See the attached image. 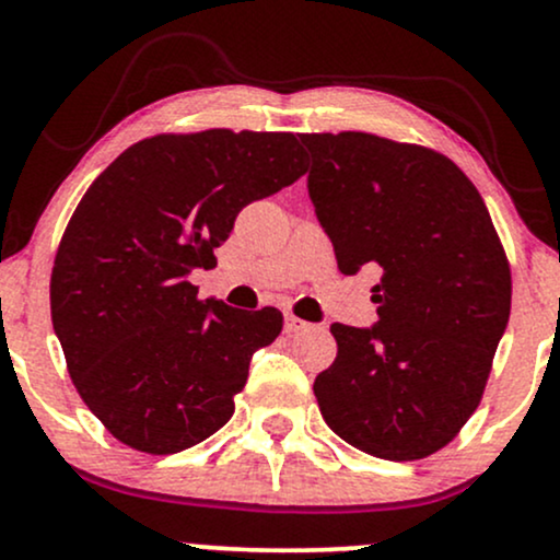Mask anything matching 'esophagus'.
Segmentation results:
<instances>
[{
    "label": "esophagus",
    "mask_w": 560,
    "mask_h": 560,
    "mask_svg": "<svg viewBox=\"0 0 560 560\" xmlns=\"http://www.w3.org/2000/svg\"><path fill=\"white\" fill-rule=\"evenodd\" d=\"M307 326H311V324H305V320H302V318L292 316V313H289V316L284 318V329H287V334H298V331H305Z\"/></svg>",
    "instance_id": "1"
}]
</instances>
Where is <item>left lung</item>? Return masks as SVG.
I'll use <instances>...</instances> for the list:
<instances>
[{
    "instance_id": "left-lung-1",
    "label": "left lung",
    "mask_w": 560,
    "mask_h": 560,
    "mask_svg": "<svg viewBox=\"0 0 560 560\" xmlns=\"http://www.w3.org/2000/svg\"><path fill=\"white\" fill-rule=\"evenodd\" d=\"M300 139L339 271L382 273L376 324H331L337 361L313 384L320 416L374 458H427L485 392L511 316L503 244L477 186L440 152L363 131Z\"/></svg>"
}]
</instances>
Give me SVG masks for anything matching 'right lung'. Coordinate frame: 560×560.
Wrapping results in <instances>:
<instances>
[{
  "label": "right lung",
  "mask_w": 560,
  "mask_h": 560,
  "mask_svg": "<svg viewBox=\"0 0 560 560\" xmlns=\"http://www.w3.org/2000/svg\"><path fill=\"white\" fill-rule=\"evenodd\" d=\"M294 133H160L89 186L57 249L52 326L81 400L115 440L182 453L234 413L253 352L279 337L276 307L197 300L244 205L305 173Z\"/></svg>",
  "instance_id": "right-lung-1"
}]
</instances>
